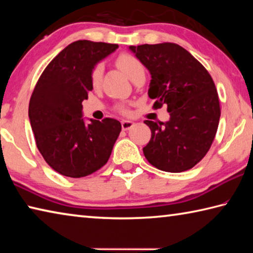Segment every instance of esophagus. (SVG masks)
<instances>
[{"mask_svg": "<svg viewBox=\"0 0 253 253\" xmlns=\"http://www.w3.org/2000/svg\"><path fill=\"white\" fill-rule=\"evenodd\" d=\"M132 126H134V123L130 122V121H123L122 122V128H123L124 130L130 129Z\"/></svg>", "mask_w": 253, "mask_h": 253, "instance_id": "1", "label": "esophagus"}]
</instances>
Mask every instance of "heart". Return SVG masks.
<instances>
[{
	"label": "heart",
	"instance_id": "b5f03b06",
	"mask_svg": "<svg viewBox=\"0 0 253 253\" xmlns=\"http://www.w3.org/2000/svg\"><path fill=\"white\" fill-rule=\"evenodd\" d=\"M116 65L129 79H132L137 74L144 71V66L140 60L129 53L119 54L116 59ZM102 75H104V65L101 62L96 63L90 71V84L93 88L99 87ZM117 108L122 114H128V108L125 105H119Z\"/></svg>",
	"mask_w": 253,
	"mask_h": 253
}]
</instances>
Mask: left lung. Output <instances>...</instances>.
<instances>
[{
	"label": "left lung",
	"mask_w": 253,
	"mask_h": 253,
	"mask_svg": "<svg viewBox=\"0 0 253 253\" xmlns=\"http://www.w3.org/2000/svg\"><path fill=\"white\" fill-rule=\"evenodd\" d=\"M151 72L148 96L154 109L168 105L169 121H145L152 137L143 148L161 170L179 173L207 155L219 126L221 108L209 71L187 50L172 42L130 45Z\"/></svg>",
	"instance_id": "left-lung-1"
}]
</instances>
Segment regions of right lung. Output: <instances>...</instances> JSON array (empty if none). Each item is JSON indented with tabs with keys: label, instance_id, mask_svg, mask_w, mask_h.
<instances>
[{
	"label": "right lung",
	"instance_id": "add662e5",
	"mask_svg": "<svg viewBox=\"0 0 253 253\" xmlns=\"http://www.w3.org/2000/svg\"><path fill=\"white\" fill-rule=\"evenodd\" d=\"M118 44L79 40L52 59L34 87L29 118L42 157L55 172L84 177L108 162L122 130L114 118H83V101L92 89L90 71Z\"/></svg>",
	"mask_w": 253,
	"mask_h": 253
}]
</instances>
